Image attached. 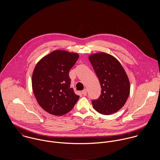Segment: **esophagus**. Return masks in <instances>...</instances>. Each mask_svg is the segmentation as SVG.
Listing matches in <instances>:
<instances>
[{
  "label": "esophagus",
  "mask_w": 160,
  "mask_h": 160,
  "mask_svg": "<svg viewBox=\"0 0 160 160\" xmlns=\"http://www.w3.org/2000/svg\"><path fill=\"white\" fill-rule=\"evenodd\" d=\"M82 93L83 95H84V96L87 95V90L86 89H84L82 92Z\"/></svg>",
  "instance_id": "1"
}]
</instances>
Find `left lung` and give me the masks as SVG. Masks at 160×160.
<instances>
[{"label":"left lung","instance_id":"obj_1","mask_svg":"<svg viewBox=\"0 0 160 160\" xmlns=\"http://www.w3.org/2000/svg\"><path fill=\"white\" fill-rule=\"evenodd\" d=\"M101 87V94L92 100L93 108L99 113L113 114L126 103L130 92L128 76L121 63L114 57L98 53L89 57Z\"/></svg>","mask_w":160,"mask_h":160}]
</instances>
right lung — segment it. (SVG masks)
<instances>
[{
    "label": "right lung",
    "instance_id": "obj_1",
    "mask_svg": "<svg viewBox=\"0 0 160 160\" xmlns=\"http://www.w3.org/2000/svg\"><path fill=\"white\" fill-rule=\"evenodd\" d=\"M79 58L78 53L55 50L36 65L32 77L34 94L47 113L62 116L71 111L79 98L70 88L69 72Z\"/></svg>",
    "mask_w": 160,
    "mask_h": 160
}]
</instances>
